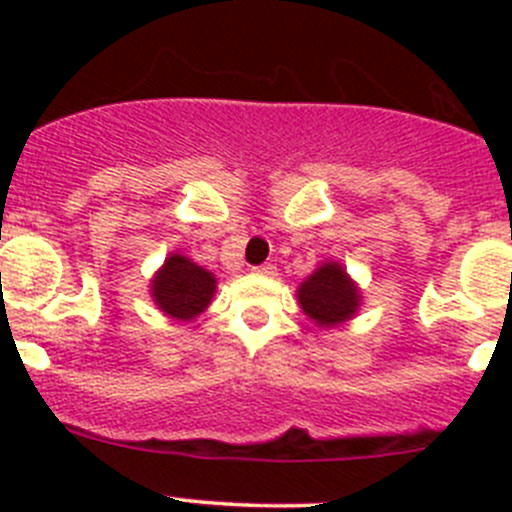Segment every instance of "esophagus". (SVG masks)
Here are the masks:
<instances>
[{
    "instance_id": "obj_1",
    "label": "esophagus",
    "mask_w": 512,
    "mask_h": 512,
    "mask_svg": "<svg viewBox=\"0 0 512 512\" xmlns=\"http://www.w3.org/2000/svg\"><path fill=\"white\" fill-rule=\"evenodd\" d=\"M252 272H255V275H262V277H275L277 267L272 265V262H265V265H260V267H252Z\"/></svg>"
}]
</instances>
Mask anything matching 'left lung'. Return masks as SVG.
<instances>
[{"mask_svg":"<svg viewBox=\"0 0 512 512\" xmlns=\"http://www.w3.org/2000/svg\"><path fill=\"white\" fill-rule=\"evenodd\" d=\"M299 307L317 327H339L354 317L361 292L339 262H324L297 289Z\"/></svg>","mask_w":512,"mask_h":512,"instance_id":"obj_1","label":"left lung"}]
</instances>
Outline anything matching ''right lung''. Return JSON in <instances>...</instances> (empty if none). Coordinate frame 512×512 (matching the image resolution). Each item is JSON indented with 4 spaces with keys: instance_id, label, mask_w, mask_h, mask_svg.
Instances as JSON below:
<instances>
[{
    "instance_id": "add662e5",
    "label": "right lung",
    "mask_w": 512,
    "mask_h": 512,
    "mask_svg": "<svg viewBox=\"0 0 512 512\" xmlns=\"http://www.w3.org/2000/svg\"><path fill=\"white\" fill-rule=\"evenodd\" d=\"M215 287H218V282H215L213 272L195 265L185 255L173 252L170 257H165V265L153 277L151 297L160 312L168 314L170 319L190 322L200 312H205V307L213 299Z\"/></svg>"
}]
</instances>
